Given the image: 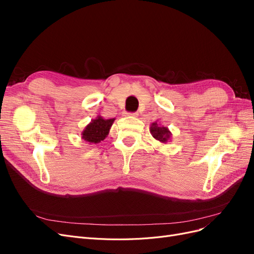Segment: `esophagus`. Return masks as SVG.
<instances>
[{"instance_id": "34e87169", "label": "esophagus", "mask_w": 254, "mask_h": 254, "mask_svg": "<svg viewBox=\"0 0 254 254\" xmlns=\"http://www.w3.org/2000/svg\"><path fill=\"white\" fill-rule=\"evenodd\" d=\"M125 114H126V117H132V118H135L139 115L136 112H129V113H125Z\"/></svg>"}]
</instances>
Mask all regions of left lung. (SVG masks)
Returning <instances> with one entry per match:
<instances>
[{
  "mask_svg": "<svg viewBox=\"0 0 254 254\" xmlns=\"http://www.w3.org/2000/svg\"><path fill=\"white\" fill-rule=\"evenodd\" d=\"M150 133L156 140L160 141L161 143H166L171 139V135H172L170 130H168L166 127L159 126L157 124V122L152 123L150 125Z\"/></svg>",
  "mask_w": 254,
  "mask_h": 254,
  "instance_id": "1",
  "label": "left lung"
}]
</instances>
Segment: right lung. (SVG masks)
<instances>
[{"instance_id":"1","label":"right lung","mask_w":254,"mask_h":254,"mask_svg":"<svg viewBox=\"0 0 254 254\" xmlns=\"http://www.w3.org/2000/svg\"><path fill=\"white\" fill-rule=\"evenodd\" d=\"M114 120L115 119L105 120L101 115H98L95 120H92L90 124L83 129V131L81 132V139L93 145L104 141L107 135L109 134V130Z\"/></svg>"}]
</instances>
